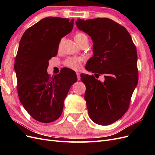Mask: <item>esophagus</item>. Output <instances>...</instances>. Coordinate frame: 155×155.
<instances>
[{
    "instance_id": "34e87169",
    "label": "esophagus",
    "mask_w": 155,
    "mask_h": 155,
    "mask_svg": "<svg viewBox=\"0 0 155 155\" xmlns=\"http://www.w3.org/2000/svg\"><path fill=\"white\" fill-rule=\"evenodd\" d=\"M76 75H77V78H78V80H80L81 77H80V73L79 72H76Z\"/></svg>"
}]
</instances>
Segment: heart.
I'll return each mask as SVG.
<instances>
[{"label": "heart", "mask_w": 155, "mask_h": 155, "mask_svg": "<svg viewBox=\"0 0 155 155\" xmlns=\"http://www.w3.org/2000/svg\"><path fill=\"white\" fill-rule=\"evenodd\" d=\"M74 39L76 43L79 45L81 42L88 39L87 37L85 34H83L81 32H76L74 35ZM82 59L77 57H70L66 59L64 62L65 65L68 68H70L74 70H79L81 67Z\"/></svg>", "instance_id": "heart-1"}]
</instances>
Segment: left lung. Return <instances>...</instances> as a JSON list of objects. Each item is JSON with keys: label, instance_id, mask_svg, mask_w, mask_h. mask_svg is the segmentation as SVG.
<instances>
[{"label": "left lung", "instance_id": "obj_1", "mask_svg": "<svg viewBox=\"0 0 155 155\" xmlns=\"http://www.w3.org/2000/svg\"><path fill=\"white\" fill-rule=\"evenodd\" d=\"M76 24L93 41L94 55L86 69L97 76L105 75L104 82L93 75H80L88 115L98 125L112 124L128 110L138 84L137 48L125 28L110 18H78Z\"/></svg>", "mask_w": 155, "mask_h": 155}]
</instances>
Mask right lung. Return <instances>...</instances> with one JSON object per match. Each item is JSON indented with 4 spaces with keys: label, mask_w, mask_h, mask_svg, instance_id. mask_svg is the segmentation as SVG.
Here are the masks:
<instances>
[{
    "label": "right lung",
    "mask_w": 155,
    "mask_h": 155,
    "mask_svg": "<svg viewBox=\"0 0 155 155\" xmlns=\"http://www.w3.org/2000/svg\"><path fill=\"white\" fill-rule=\"evenodd\" d=\"M74 19L46 17L23 34L15 61L17 92L28 113L42 123L58 119L64 100L76 74L69 68L61 70L53 77L47 73L48 61L58 54L63 37L72 30Z\"/></svg>",
    "instance_id": "add662e5"
}]
</instances>
